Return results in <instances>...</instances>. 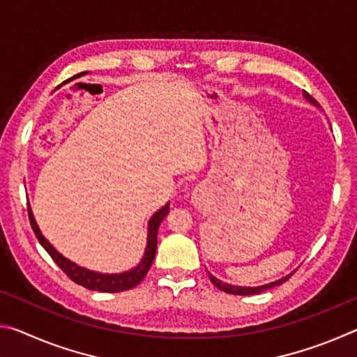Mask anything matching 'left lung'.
<instances>
[{
  "label": "left lung",
  "instance_id": "8db88e82",
  "mask_svg": "<svg viewBox=\"0 0 357 357\" xmlns=\"http://www.w3.org/2000/svg\"><path fill=\"white\" fill-rule=\"evenodd\" d=\"M304 98H305L307 100H309L310 104H313L315 107H319L318 102H317L315 99H313L312 96H310L309 93H307V91H304ZM289 275H291V274H289ZM289 275L283 277V279L277 280V282L268 283V285H261V287H236V285H229V283H225V282H222V280H219V279H215V277H214V275H211V274H209V279H211V282H213L217 288L222 289V291L228 293V294L249 296V294H259V293H263V291H266V289L273 288V287H275V285H282L283 282L289 279Z\"/></svg>",
  "mask_w": 357,
  "mask_h": 357
}]
</instances>
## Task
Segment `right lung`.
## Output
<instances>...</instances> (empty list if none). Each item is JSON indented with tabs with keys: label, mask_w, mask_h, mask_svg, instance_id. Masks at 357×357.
<instances>
[{
	"label": "right lung",
	"mask_w": 357,
	"mask_h": 357,
	"mask_svg": "<svg viewBox=\"0 0 357 357\" xmlns=\"http://www.w3.org/2000/svg\"><path fill=\"white\" fill-rule=\"evenodd\" d=\"M170 211V203H167L164 208H160L157 213L151 217L148 223V243H146V250H144V255L142 261L135 266L134 269L126 271V273L121 274H100L94 273V271L84 269L77 266L75 263L69 261L68 258H64L61 253H59L55 247H53L48 241L42 236L40 229L38 223L34 220V215L31 213V208L28 206V215H29V223H31V228L36 234V238L40 243V245L47 250L48 255L52 257L53 261H55L59 268L63 269V273L69 277L72 282L78 283L88 289H93V291H102V293H119L126 291V289H130L137 287L140 283L144 275L148 274L151 264L154 261L155 250H157V229H159L160 222L165 219V215Z\"/></svg>",
	"instance_id": "obj_1"
}]
</instances>
